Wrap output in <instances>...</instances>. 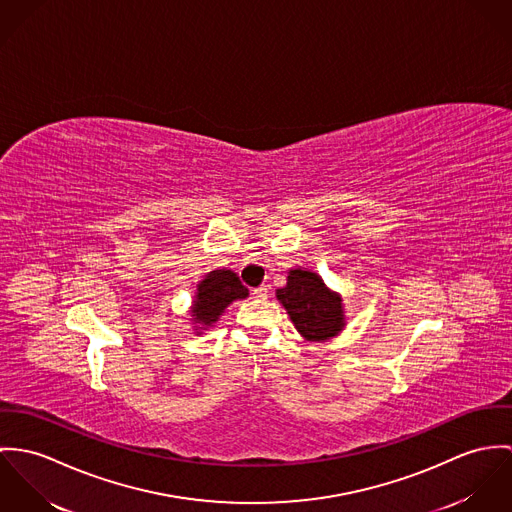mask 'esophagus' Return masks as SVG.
<instances>
[{
    "label": "esophagus",
    "mask_w": 512,
    "mask_h": 512,
    "mask_svg": "<svg viewBox=\"0 0 512 512\" xmlns=\"http://www.w3.org/2000/svg\"><path fill=\"white\" fill-rule=\"evenodd\" d=\"M267 296H269V288H267V284H261L259 288H255V290H253V298H257V300H267Z\"/></svg>",
    "instance_id": "1"
}]
</instances>
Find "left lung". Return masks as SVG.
<instances>
[{
	"label": "left lung",
	"mask_w": 512,
	"mask_h": 512,
	"mask_svg": "<svg viewBox=\"0 0 512 512\" xmlns=\"http://www.w3.org/2000/svg\"><path fill=\"white\" fill-rule=\"evenodd\" d=\"M275 294L304 340H332L347 324L340 292L332 290L316 271L290 269L286 284Z\"/></svg>",
	"instance_id": "obj_1"
}]
</instances>
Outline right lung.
Segmentation results:
<instances>
[{"instance_id": "1", "label": "right lung", "mask_w": 512, "mask_h": 512, "mask_svg": "<svg viewBox=\"0 0 512 512\" xmlns=\"http://www.w3.org/2000/svg\"><path fill=\"white\" fill-rule=\"evenodd\" d=\"M249 296V290L241 284L239 277L229 269H216L204 275L196 284V292L190 306V322L196 336L214 328L220 316L226 312L231 302L243 300Z\"/></svg>"}]
</instances>
